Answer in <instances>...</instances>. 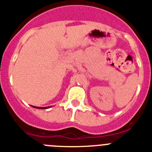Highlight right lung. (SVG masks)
Returning a JSON list of instances; mask_svg holds the SVG:
<instances>
[{
	"label": "right lung",
	"instance_id": "obj_1",
	"mask_svg": "<svg viewBox=\"0 0 152 152\" xmlns=\"http://www.w3.org/2000/svg\"><path fill=\"white\" fill-rule=\"evenodd\" d=\"M33 107H35V108H38V109H46V108H48V107H41L33 106Z\"/></svg>",
	"mask_w": 152,
	"mask_h": 152
}]
</instances>
